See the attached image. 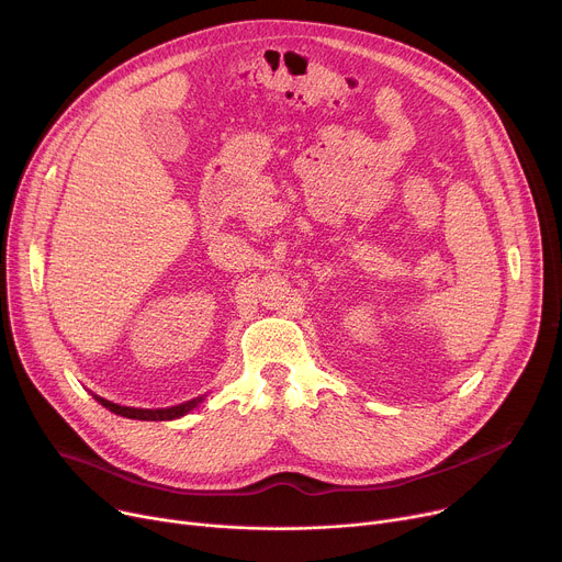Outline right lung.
Listing matches in <instances>:
<instances>
[{
    "mask_svg": "<svg viewBox=\"0 0 562 562\" xmlns=\"http://www.w3.org/2000/svg\"><path fill=\"white\" fill-rule=\"evenodd\" d=\"M95 400L109 408L111 413L115 415H122V417H130V419H145V422H165V419H176V417H182L190 413L192 408H196L203 397H196V400H190L184 404H178V406H171V408H132V406H120V404H113L109 400H102L95 395Z\"/></svg>",
    "mask_w": 562,
    "mask_h": 562,
    "instance_id": "1",
    "label": "right lung"
}]
</instances>
